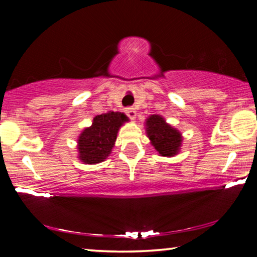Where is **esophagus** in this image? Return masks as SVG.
<instances>
[{
    "label": "esophagus",
    "mask_w": 257,
    "mask_h": 257,
    "mask_svg": "<svg viewBox=\"0 0 257 257\" xmlns=\"http://www.w3.org/2000/svg\"><path fill=\"white\" fill-rule=\"evenodd\" d=\"M125 113H127V115L130 119L136 118V110H135L134 107H128L127 110H125Z\"/></svg>",
    "instance_id": "1"
}]
</instances>
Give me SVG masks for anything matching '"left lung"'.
<instances>
[{
	"label": "left lung",
	"instance_id": "obj_1",
	"mask_svg": "<svg viewBox=\"0 0 257 257\" xmlns=\"http://www.w3.org/2000/svg\"><path fill=\"white\" fill-rule=\"evenodd\" d=\"M145 130L152 146L161 156H175L180 152L182 135L169 124L162 115L153 114L145 120Z\"/></svg>",
	"mask_w": 257,
	"mask_h": 257
}]
</instances>
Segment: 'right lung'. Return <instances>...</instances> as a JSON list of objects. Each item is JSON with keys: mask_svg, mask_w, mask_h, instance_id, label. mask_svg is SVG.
I'll use <instances>...</instances> for the list:
<instances>
[{"mask_svg": "<svg viewBox=\"0 0 257 257\" xmlns=\"http://www.w3.org/2000/svg\"><path fill=\"white\" fill-rule=\"evenodd\" d=\"M128 121L122 112L108 111L95 116L92 125L82 130L78 137V159L85 164L105 161L114 147L119 129Z\"/></svg>", "mask_w": 257, "mask_h": 257, "instance_id": "1", "label": "right lung"}]
</instances>
